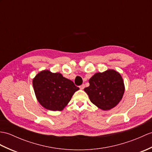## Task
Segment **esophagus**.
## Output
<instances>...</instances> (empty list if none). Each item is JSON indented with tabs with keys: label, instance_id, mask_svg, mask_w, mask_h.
<instances>
[{
	"label": "esophagus",
	"instance_id": "1",
	"mask_svg": "<svg viewBox=\"0 0 152 152\" xmlns=\"http://www.w3.org/2000/svg\"><path fill=\"white\" fill-rule=\"evenodd\" d=\"M84 88H85V85H84V84H82V86H80V89H83Z\"/></svg>",
	"mask_w": 152,
	"mask_h": 152
}]
</instances>
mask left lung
<instances>
[{"label": "left lung", "mask_w": 152, "mask_h": 152, "mask_svg": "<svg viewBox=\"0 0 152 152\" xmlns=\"http://www.w3.org/2000/svg\"><path fill=\"white\" fill-rule=\"evenodd\" d=\"M90 86L84 91L91 102L102 110L115 107L122 98L124 84L120 73L109 69L104 72H98L89 80Z\"/></svg>", "instance_id": "left-lung-1"}]
</instances>
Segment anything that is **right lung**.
Returning <instances> with one entry per match:
<instances>
[{"label": "right lung", "instance_id": "right-lung-1", "mask_svg": "<svg viewBox=\"0 0 152 152\" xmlns=\"http://www.w3.org/2000/svg\"><path fill=\"white\" fill-rule=\"evenodd\" d=\"M33 86L38 102L45 109L61 111L79 90L73 82L61 74L45 70L38 73L33 80Z\"/></svg>", "mask_w": 152, "mask_h": 152}]
</instances>
